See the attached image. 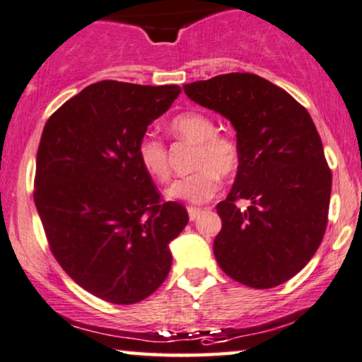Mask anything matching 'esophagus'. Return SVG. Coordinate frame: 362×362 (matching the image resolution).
I'll use <instances>...</instances> for the list:
<instances>
[{"label":"esophagus","mask_w":362,"mask_h":362,"mask_svg":"<svg viewBox=\"0 0 362 362\" xmlns=\"http://www.w3.org/2000/svg\"><path fill=\"white\" fill-rule=\"evenodd\" d=\"M187 211H189V218L190 220H195L197 216H199L202 211H204V209H199V206H189V209H187Z\"/></svg>","instance_id":"1"}]
</instances>
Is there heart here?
I'll use <instances>...</instances> for the list:
<instances>
[{
    "label": "heart",
    "mask_w": 362,
    "mask_h": 362,
    "mask_svg": "<svg viewBox=\"0 0 362 362\" xmlns=\"http://www.w3.org/2000/svg\"><path fill=\"white\" fill-rule=\"evenodd\" d=\"M178 139L197 144L192 167L197 168L190 175L173 182L167 195L170 199L204 204L210 200L220 187V177H228L240 165V148L233 137L216 132L214 119L202 112L178 114L168 125ZM137 157L148 175L158 182L170 178V160L167 147L152 136L141 139Z\"/></svg>",
    "instance_id": "heart-1"
}]
</instances>
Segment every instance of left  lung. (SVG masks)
<instances>
[{"label": "left lung", "mask_w": 362, "mask_h": 362, "mask_svg": "<svg viewBox=\"0 0 362 362\" xmlns=\"http://www.w3.org/2000/svg\"><path fill=\"white\" fill-rule=\"evenodd\" d=\"M184 90L237 131V177L216 205V262L250 288L281 285L313 258L327 223L332 175L311 115L286 90L250 72L197 81ZM238 199L249 202L247 209Z\"/></svg>", "instance_id": "8db88e82"}]
</instances>
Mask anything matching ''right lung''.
Segmentation results:
<instances>
[{
	"label": "right lung",
	"mask_w": 362,
	"mask_h": 362,
	"mask_svg": "<svg viewBox=\"0 0 362 362\" xmlns=\"http://www.w3.org/2000/svg\"><path fill=\"white\" fill-rule=\"evenodd\" d=\"M180 88L90 84L51 115L36 157L35 204L61 268L90 295L134 305L165 281L185 206L160 204L137 146Z\"/></svg>",
	"instance_id": "add662e5"
}]
</instances>
